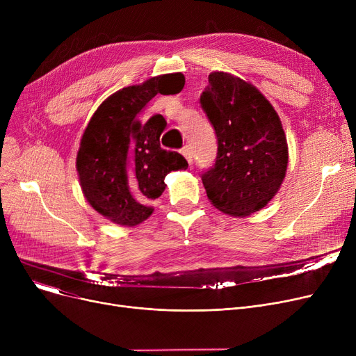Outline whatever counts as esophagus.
<instances>
[{"mask_svg":"<svg viewBox=\"0 0 356 356\" xmlns=\"http://www.w3.org/2000/svg\"><path fill=\"white\" fill-rule=\"evenodd\" d=\"M181 154L184 156V159H186V160H188V163H189V164H192V163H193V156H192V152H191V148H189L188 145L181 148Z\"/></svg>","mask_w":356,"mask_h":356,"instance_id":"34e87169","label":"esophagus"}]
</instances>
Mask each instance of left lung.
<instances>
[{"instance_id":"obj_1","label":"left lung","mask_w":356,"mask_h":356,"mask_svg":"<svg viewBox=\"0 0 356 356\" xmlns=\"http://www.w3.org/2000/svg\"><path fill=\"white\" fill-rule=\"evenodd\" d=\"M200 105L218 138L215 164L202 175L216 209L245 218L267 207L282 186L289 147L280 117L252 83L212 72Z\"/></svg>"}]
</instances>
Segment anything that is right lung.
<instances>
[{"label": "right lung", "instance_id": "obj_1", "mask_svg": "<svg viewBox=\"0 0 356 356\" xmlns=\"http://www.w3.org/2000/svg\"><path fill=\"white\" fill-rule=\"evenodd\" d=\"M183 86L181 73L161 74L117 90L93 112L81 140L76 170L85 199L105 219L138 225L153 213L149 203L164 192V177L188 168L181 154L160 147L165 125L161 115L145 124L138 120L157 93L173 95Z\"/></svg>", "mask_w": 356, "mask_h": 356}]
</instances>
